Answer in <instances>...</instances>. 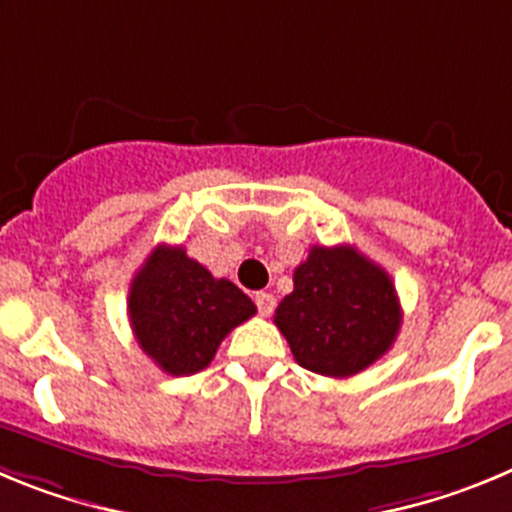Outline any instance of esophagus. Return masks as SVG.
<instances>
[{
	"mask_svg": "<svg viewBox=\"0 0 512 512\" xmlns=\"http://www.w3.org/2000/svg\"><path fill=\"white\" fill-rule=\"evenodd\" d=\"M253 302H256V307H259L261 315H271L274 312V305H277V300H274V295H269V292H256V297H253Z\"/></svg>",
	"mask_w": 512,
	"mask_h": 512,
	"instance_id": "obj_1",
	"label": "esophagus"
}]
</instances>
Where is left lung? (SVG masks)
<instances>
[{"instance_id":"1","label":"left lung","mask_w":512,"mask_h":512,"mask_svg":"<svg viewBox=\"0 0 512 512\" xmlns=\"http://www.w3.org/2000/svg\"><path fill=\"white\" fill-rule=\"evenodd\" d=\"M274 323L297 364L343 379L390 351L402 310L390 274L354 246H312Z\"/></svg>"}]
</instances>
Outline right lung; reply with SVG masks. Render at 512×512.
Here are the masks:
<instances>
[{
	"label": "right lung",
	"mask_w": 512,
	"mask_h": 512,
	"mask_svg": "<svg viewBox=\"0 0 512 512\" xmlns=\"http://www.w3.org/2000/svg\"><path fill=\"white\" fill-rule=\"evenodd\" d=\"M135 341L171 377L200 372L256 305L228 279L189 259L182 246H156L130 282Z\"/></svg>",
	"instance_id": "obj_1"
}]
</instances>
